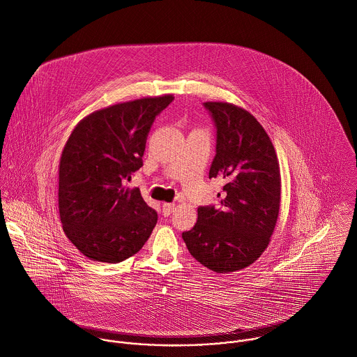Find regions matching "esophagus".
<instances>
[{
	"instance_id": "obj_1",
	"label": "esophagus",
	"mask_w": 357,
	"mask_h": 357,
	"mask_svg": "<svg viewBox=\"0 0 357 357\" xmlns=\"http://www.w3.org/2000/svg\"><path fill=\"white\" fill-rule=\"evenodd\" d=\"M174 210H175V204L174 203H164L162 204V214L165 217H168Z\"/></svg>"
}]
</instances>
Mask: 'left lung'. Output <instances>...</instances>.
<instances>
[{
    "label": "left lung",
    "instance_id": "8db88e82",
    "mask_svg": "<svg viewBox=\"0 0 357 357\" xmlns=\"http://www.w3.org/2000/svg\"><path fill=\"white\" fill-rule=\"evenodd\" d=\"M215 126L208 178L224 181L221 206H200L197 224L182 234L190 255L215 273L255 263L270 243L281 202L280 164L259 121L228 102H204Z\"/></svg>",
    "mask_w": 357,
    "mask_h": 357
}]
</instances>
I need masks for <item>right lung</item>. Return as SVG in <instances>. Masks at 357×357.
Listing matches in <instances>:
<instances>
[{
	"label": "right lung",
	"instance_id": "obj_1",
	"mask_svg": "<svg viewBox=\"0 0 357 357\" xmlns=\"http://www.w3.org/2000/svg\"><path fill=\"white\" fill-rule=\"evenodd\" d=\"M174 97L140 98L98 109L70 133L59 161L58 206L68 239L86 257L119 263L150 238L157 211L125 189L143 165L151 125Z\"/></svg>",
	"mask_w": 357,
	"mask_h": 357
}]
</instances>
